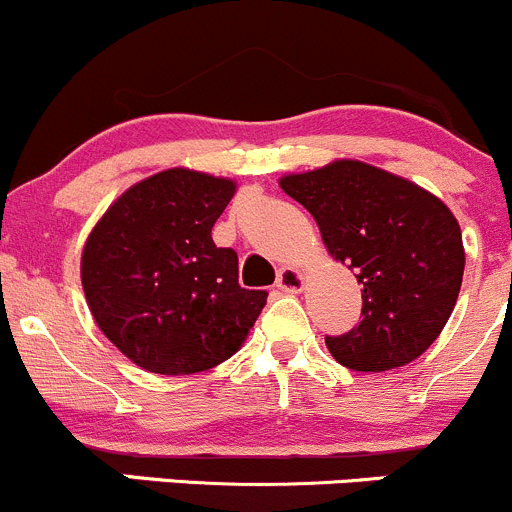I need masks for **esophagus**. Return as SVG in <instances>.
<instances>
[{
  "mask_svg": "<svg viewBox=\"0 0 512 512\" xmlns=\"http://www.w3.org/2000/svg\"><path fill=\"white\" fill-rule=\"evenodd\" d=\"M302 285H304V275L299 270H294V267H282V270L277 272L275 287L282 289V292L294 294L302 289Z\"/></svg>",
  "mask_w": 512,
  "mask_h": 512,
  "instance_id": "34e87169",
  "label": "esophagus"
}]
</instances>
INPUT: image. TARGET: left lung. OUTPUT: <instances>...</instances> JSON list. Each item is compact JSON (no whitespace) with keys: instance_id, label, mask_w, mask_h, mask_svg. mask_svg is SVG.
Returning <instances> with one entry per match:
<instances>
[{"instance_id":"obj_1","label":"left lung","mask_w":512,"mask_h":512,"mask_svg":"<svg viewBox=\"0 0 512 512\" xmlns=\"http://www.w3.org/2000/svg\"><path fill=\"white\" fill-rule=\"evenodd\" d=\"M280 185L312 213L327 250L364 287L361 322L324 337L334 359L354 371L418 359L461 292L466 252L451 210L411 180L359 160H334Z\"/></svg>"}]
</instances>
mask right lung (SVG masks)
Masks as SVG:
<instances>
[{"label":"right lung","mask_w":512,"mask_h":512,"mask_svg":"<svg viewBox=\"0 0 512 512\" xmlns=\"http://www.w3.org/2000/svg\"><path fill=\"white\" fill-rule=\"evenodd\" d=\"M232 193V180L163 170L128 188L86 240L81 285L91 314L141 369H213L260 317L267 292L237 285V252L210 235Z\"/></svg>","instance_id":"1"}]
</instances>
